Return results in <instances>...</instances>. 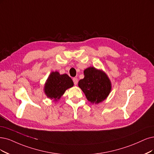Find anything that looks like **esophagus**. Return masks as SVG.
Segmentation results:
<instances>
[{
  "label": "esophagus",
  "instance_id": "esophagus-1",
  "mask_svg": "<svg viewBox=\"0 0 154 154\" xmlns=\"http://www.w3.org/2000/svg\"><path fill=\"white\" fill-rule=\"evenodd\" d=\"M73 81L74 84L77 85V83H78V79H77V78H73Z\"/></svg>",
  "mask_w": 154,
  "mask_h": 154
}]
</instances>
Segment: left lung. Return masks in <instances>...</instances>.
<instances>
[{
    "mask_svg": "<svg viewBox=\"0 0 154 154\" xmlns=\"http://www.w3.org/2000/svg\"><path fill=\"white\" fill-rule=\"evenodd\" d=\"M84 78L78 86L91 103L99 104L107 98L112 90V83L106 73L102 70L90 66L84 70Z\"/></svg>",
    "mask_w": 154,
    "mask_h": 154,
    "instance_id": "obj_1",
    "label": "left lung"
}]
</instances>
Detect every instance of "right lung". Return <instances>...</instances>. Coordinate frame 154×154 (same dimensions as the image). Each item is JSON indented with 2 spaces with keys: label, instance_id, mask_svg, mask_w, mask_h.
<instances>
[{
  "label": "right lung",
  "instance_id": "add662e5",
  "mask_svg": "<svg viewBox=\"0 0 154 154\" xmlns=\"http://www.w3.org/2000/svg\"><path fill=\"white\" fill-rule=\"evenodd\" d=\"M73 86L72 79L67 74L58 72H51L44 86V91L48 98L58 101L65 91Z\"/></svg>",
  "mask_w": 154,
  "mask_h": 154
}]
</instances>
